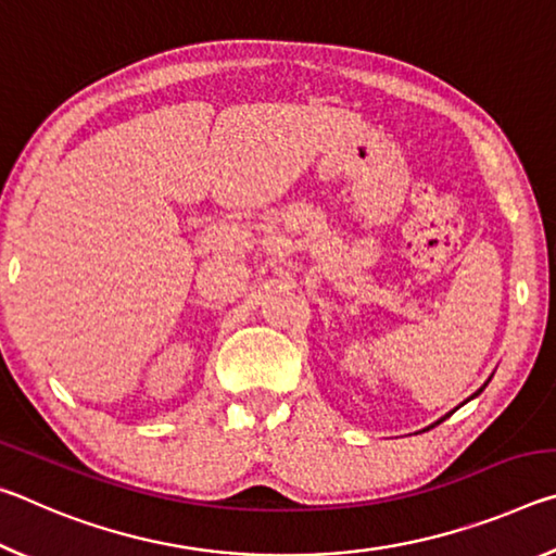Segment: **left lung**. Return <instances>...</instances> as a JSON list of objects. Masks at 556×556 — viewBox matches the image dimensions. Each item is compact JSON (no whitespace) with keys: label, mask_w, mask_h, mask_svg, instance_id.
<instances>
[{"label":"left lung","mask_w":556,"mask_h":556,"mask_svg":"<svg viewBox=\"0 0 556 556\" xmlns=\"http://www.w3.org/2000/svg\"><path fill=\"white\" fill-rule=\"evenodd\" d=\"M488 382H491V378H488ZM488 382H485V384H488ZM485 384H483V388H481V390H478V392H476V394H470V397H468V400H466V402H470V400H473V397H478V394H481V392H483V390H485ZM456 409H458V407H456ZM451 414H454V412H448V414H446V417H451ZM446 417H441V419H439V421H444V419H446ZM439 421H434V425H431V427H437V425H439ZM431 427H427V429H425V431H429V429H431Z\"/></svg>","instance_id":"obj_1"}]
</instances>
